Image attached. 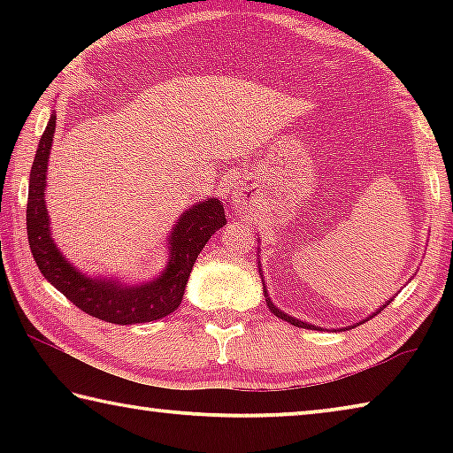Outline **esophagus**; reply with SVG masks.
<instances>
[{
	"label": "esophagus",
	"instance_id": "obj_1",
	"mask_svg": "<svg viewBox=\"0 0 453 453\" xmlns=\"http://www.w3.org/2000/svg\"><path fill=\"white\" fill-rule=\"evenodd\" d=\"M234 202H235V205H240V208H248V203H250V196L245 194L243 189H237L235 194H234Z\"/></svg>",
	"mask_w": 453,
	"mask_h": 453
}]
</instances>
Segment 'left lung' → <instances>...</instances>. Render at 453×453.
Returning a JSON list of instances; mask_svg holds the SVG:
<instances>
[{"label": "left lung", "instance_id": "8db88e82", "mask_svg": "<svg viewBox=\"0 0 453 453\" xmlns=\"http://www.w3.org/2000/svg\"><path fill=\"white\" fill-rule=\"evenodd\" d=\"M265 302H267V308H270L272 310V313H273V316H278L280 319H286L288 321V324H291V326H296V327H313V326H310V324H303V321H300V319H294V318H289L288 316V313H283V311H280L278 308H275V305L270 302V297H267L265 296Z\"/></svg>", "mask_w": 453, "mask_h": 453}]
</instances>
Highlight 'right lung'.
I'll return each instance as SVG.
<instances>
[{
    "mask_svg": "<svg viewBox=\"0 0 453 453\" xmlns=\"http://www.w3.org/2000/svg\"><path fill=\"white\" fill-rule=\"evenodd\" d=\"M56 132V116L51 113L50 124L37 145L32 173H29L27 194V240L37 267L53 288H58L67 300L81 311L110 324L129 326L143 324L170 316L181 303L183 289L199 251L210 237L226 226L224 205L218 199L197 203L183 213L175 224L172 242V257L162 278L145 286L124 288L105 280H89L61 257L59 250L50 235L48 210L43 202L45 172Z\"/></svg>",
    "mask_w": 453,
    "mask_h": 453,
    "instance_id": "right-lung-1",
    "label": "right lung"
}]
</instances>
